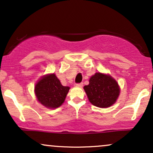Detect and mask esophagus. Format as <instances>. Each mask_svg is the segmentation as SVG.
I'll list each match as a JSON object with an SVG mask.
<instances>
[{"mask_svg":"<svg viewBox=\"0 0 153 153\" xmlns=\"http://www.w3.org/2000/svg\"><path fill=\"white\" fill-rule=\"evenodd\" d=\"M82 85H83V84L82 83H78V84H75V86L76 87H78V88H82Z\"/></svg>","mask_w":153,"mask_h":153,"instance_id":"esophagus-1","label":"esophagus"}]
</instances>
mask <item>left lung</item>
Returning <instances> with one entry per match:
<instances>
[{"label": "left lung", "mask_w": 153, "mask_h": 153, "mask_svg": "<svg viewBox=\"0 0 153 153\" xmlns=\"http://www.w3.org/2000/svg\"><path fill=\"white\" fill-rule=\"evenodd\" d=\"M88 101L95 106L108 108L116 103L120 94V87L109 74L96 73L83 87Z\"/></svg>", "instance_id": "obj_1"}]
</instances>
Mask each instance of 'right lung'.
Masks as SVG:
<instances>
[{
	"label": "right lung",
	"instance_id": "1",
	"mask_svg": "<svg viewBox=\"0 0 153 153\" xmlns=\"http://www.w3.org/2000/svg\"><path fill=\"white\" fill-rule=\"evenodd\" d=\"M70 88L63 86L54 73H49L41 77L35 84L34 94L40 104L53 109L64 103Z\"/></svg>",
	"mask_w": 153,
	"mask_h": 153
}]
</instances>
